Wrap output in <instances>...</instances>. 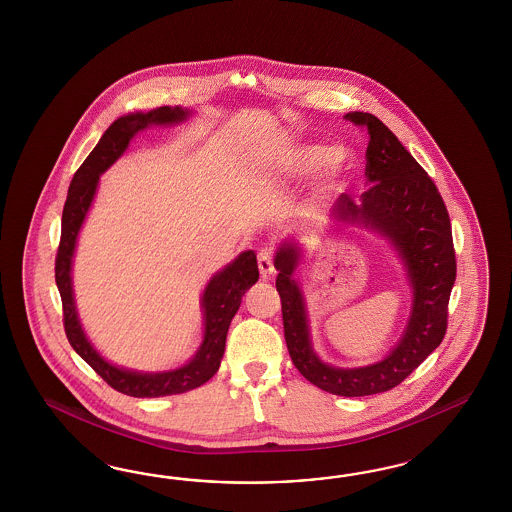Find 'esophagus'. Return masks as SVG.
Returning a JSON list of instances; mask_svg holds the SVG:
<instances>
[{
  "label": "esophagus",
  "mask_w": 512,
  "mask_h": 512,
  "mask_svg": "<svg viewBox=\"0 0 512 512\" xmlns=\"http://www.w3.org/2000/svg\"><path fill=\"white\" fill-rule=\"evenodd\" d=\"M257 261H259V270H261L263 278H268L270 274H274V261H272V251L270 249H259Z\"/></svg>",
  "instance_id": "1"
}]
</instances>
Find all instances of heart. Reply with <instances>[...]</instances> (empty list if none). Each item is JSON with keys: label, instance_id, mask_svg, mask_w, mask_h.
Segmentation results:
<instances>
[{"label": "heart", "instance_id": "1", "mask_svg": "<svg viewBox=\"0 0 512 512\" xmlns=\"http://www.w3.org/2000/svg\"><path fill=\"white\" fill-rule=\"evenodd\" d=\"M321 165H325V187L326 189H338L349 169V155L343 150H328L326 146L311 144L302 148L293 157L289 165V174L302 176L317 171Z\"/></svg>", "mask_w": 512, "mask_h": 512}]
</instances>
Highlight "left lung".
Instances as JSON below:
<instances>
[{
	"instance_id": "1",
	"label": "left lung",
	"mask_w": 512,
	"mask_h": 512,
	"mask_svg": "<svg viewBox=\"0 0 512 512\" xmlns=\"http://www.w3.org/2000/svg\"><path fill=\"white\" fill-rule=\"evenodd\" d=\"M368 135L366 184L353 199L343 193L330 216L334 231L360 227L381 234L402 261L411 287V311L402 338L385 358L360 368H340L323 362L311 343L306 298L298 283L304 248L295 240L279 244L274 266L281 298L283 330L296 370L315 387L336 396H370L387 392L439 347L447 332V306L456 279L449 212L432 178L379 118L368 112L345 114Z\"/></svg>"
}]
</instances>
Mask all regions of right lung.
Returning a JSON list of instances; mask_svg holds the SVG:
<instances>
[{"label": "right lung", "mask_w": 512, "mask_h": 512, "mask_svg": "<svg viewBox=\"0 0 512 512\" xmlns=\"http://www.w3.org/2000/svg\"><path fill=\"white\" fill-rule=\"evenodd\" d=\"M193 110L182 107H159L150 112H133L120 116L93 148L92 154L75 172L63 206L62 238L56 255V285L62 296L63 326L71 347L99 373L110 387L133 398H159L182 394L201 387L221 366L225 353L227 332L242 296L259 279L255 251H242L233 263L216 272L201 296L204 334L195 355L184 366L165 372H139L109 362L86 336L73 291V257L77 249L78 233L92 208L99 176L110 169L122 155L133 137L152 125H176L186 122Z\"/></svg>", "instance_id": "right-lung-1"}]
</instances>
